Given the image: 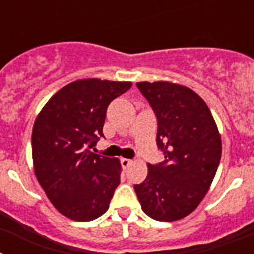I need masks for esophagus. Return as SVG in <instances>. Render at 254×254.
Instances as JSON below:
<instances>
[{"label":"esophagus","instance_id":"34e87169","mask_svg":"<svg viewBox=\"0 0 254 254\" xmlns=\"http://www.w3.org/2000/svg\"><path fill=\"white\" fill-rule=\"evenodd\" d=\"M132 163H133V161H132L131 159H121V164H122V167L125 168V169H127Z\"/></svg>","mask_w":254,"mask_h":254}]
</instances>
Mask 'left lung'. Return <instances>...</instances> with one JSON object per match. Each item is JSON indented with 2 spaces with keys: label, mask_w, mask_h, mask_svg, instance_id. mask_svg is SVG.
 <instances>
[{
  "label": "left lung",
  "mask_w": 254,
  "mask_h": 254,
  "mask_svg": "<svg viewBox=\"0 0 254 254\" xmlns=\"http://www.w3.org/2000/svg\"><path fill=\"white\" fill-rule=\"evenodd\" d=\"M156 120L164 161L147 164L134 185L141 208L158 221L190 215L207 193L221 158V137L210 109L193 90L168 81L137 82Z\"/></svg>",
  "instance_id": "8db88e82"
}]
</instances>
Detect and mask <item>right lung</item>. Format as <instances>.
Wrapping results in <instances>:
<instances>
[{"instance_id": "1", "label": "right lung", "mask_w": 254, "mask_h": 254, "mask_svg": "<svg viewBox=\"0 0 254 254\" xmlns=\"http://www.w3.org/2000/svg\"><path fill=\"white\" fill-rule=\"evenodd\" d=\"M128 81L77 80L64 86L38 114L31 133L38 182L61 214L91 221L109 208L121 183V163L91 152L103 137L108 105Z\"/></svg>"}]
</instances>
